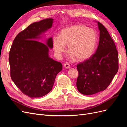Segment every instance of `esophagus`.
<instances>
[{"instance_id":"obj_1","label":"esophagus","mask_w":127,"mask_h":127,"mask_svg":"<svg viewBox=\"0 0 127 127\" xmlns=\"http://www.w3.org/2000/svg\"><path fill=\"white\" fill-rule=\"evenodd\" d=\"M64 68H70V65H69V64H68V63H64Z\"/></svg>"}]
</instances>
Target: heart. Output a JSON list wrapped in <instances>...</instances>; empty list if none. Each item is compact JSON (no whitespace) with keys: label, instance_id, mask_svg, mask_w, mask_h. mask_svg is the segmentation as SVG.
<instances>
[{"label":"heart","instance_id":"heart-1","mask_svg":"<svg viewBox=\"0 0 127 127\" xmlns=\"http://www.w3.org/2000/svg\"><path fill=\"white\" fill-rule=\"evenodd\" d=\"M97 37L95 31L84 25H75L63 29L60 36L53 37V44L58 56L66 51V45L68 51L76 60H87L94 54L96 47Z\"/></svg>","mask_w":127,"mask_h":127}]
</instances>
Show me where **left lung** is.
<instances>
[{
  "label": "left lung",
  "instance_id": "left-lung-1",
  "mask_svg": "<svg viewBox=\"0 0 127 127\" xmlns=\"http://www.w3.org/2000/svg\"><path fill=\"white\" fill-rule=\"evenodd\" d=\"M99 30L98 47L88 59L77 65L78 91L89 95L105 90L117 73L118 53L113 40L106 28L97 22Z\"/></svg>",
  "mask_w": 127,
  "mask_h": 127
}]
</instances>
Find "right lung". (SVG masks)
Here are the masks:
<instances>
[{"label": "right lung", "instance_id": "1", "mask_svg": "<svg viewBox=\"0 0 127 127\" xmlns=\"http://www.w3.org/2000/svg\"><path fill=\"white\" fill-rule=\"evenodd\" d=\"M53 20L47 18L30 25L19 33L9 51L10 77L23 93L30 97L43 96L52 90L62 64L49 57L52 37L47 44L36 40L51 28Z\"/></svg>", "mask_w": 127, "mask_h": 127}]
</instances>
